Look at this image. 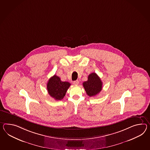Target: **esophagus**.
<instances>
[{
  "mask_svg": "<svg viewBox=\"0 0 150 150\" xmlns=\"http://www.w3.org/2000/svg\"><path fill=\"white\" fill-rule=\"evenodd\" d=\"M79 83V81L78 80L74 81L73 82V84L74 85H78Z\"/></svg>",
  "mask_w": 150,
  "mask_h": 150,
  "instance_id": "esophagus-1",
  "label": "esophagus"
}]
</instances>
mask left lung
<instances>
[{
    "instance_id": "8db88e82",
    "label": "left lung",
    "mask_w": 150,
    "mask_h": 150,
    "mask_svg": "<svg viewBox=\"0 0 150 150\" xmlns=\"http://www.w3.org/2000/svg\"><path fill=\"white\" fill-rule=\"evenodd\" d=\"M83 86L87 94L95 96L101 91L102 82L100 78L95 73H92L88 75V80L83 83Z\"/></svg>"
}]
</instances>
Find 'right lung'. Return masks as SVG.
Instances as JSON below:
<instances>
[{"mask_svg": "<svg viewBox=\"0 0 150 150\" xmlns=\"http://www.w3.org/2000/svg\"><path fill=\"white\" fill-rule=\"evenodd\" d=\"M71 84L68 82H63L56 75L50 78L47 83L49 94L56 100L63 99Z\"/></svg>", "mask_w": 150, "mask_h": 150, "instance_id": "right-lung-1", "label": "right lung"}]
</instances>
